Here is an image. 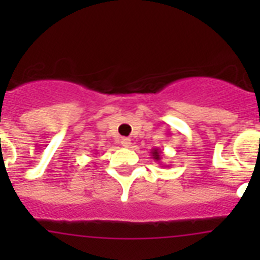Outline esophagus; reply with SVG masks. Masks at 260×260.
<instances>
[{"instance_id": "34e87169", "label": "esophagus", "mask_w": 260, "mask_h": 260, "mask_svg": "<svg viewBox=\"0 0 260 260\" xmlns=\"http://www.w3.org/2000/svg\"><path fill=\"white\" fill-rule=\"evenodd\" d=\"M121 144H122L125 148H128V147L132 146V139H130V138H122V139H121Z\"/></svg>"}]
</instances>
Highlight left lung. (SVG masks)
Segmentation results:
<instances>
[{
  "label": "left lung",
  "instance_id": "left-lung-1",
  "mask_svg": "<svg viewBox=\"0 0 260 260\" xmlns=\"http://www.w3.org/2000/svg\"><path fill=\"white\" fill-rule=\"evenodd\" d=\"M151 156H152V158L155 160V161H158V162L161 161V151L158 150V148H153V150H151Z\"/></svg>",
  "mask_w": 260,
  "mask_h": 260
}]
</instances>
